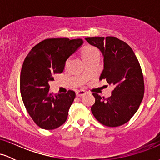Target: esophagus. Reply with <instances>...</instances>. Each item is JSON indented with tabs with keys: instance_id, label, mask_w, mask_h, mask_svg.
I'll list each match as a JSON object with an SVG mask.
<instances>
[{
	"instance_id": "esophagus-1",
	"label": "esophagus",
	"mask_w": 160,
	"mask_h": 160,
	"mask_svg": "<svg viewBox=\"0 0 160 160\" xmlns=\"http://www.w3.org/2000/svg\"><path fill=\"white\" fill-rule=\"evenodd\" d=\"M76 95H77V96H78V97L83 96L84 95H86V92L84 90H78L76 92Z\"/></svg>"
}]
</instances>
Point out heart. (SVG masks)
<instances>
[{
	"mask_svg": "<svg viewBox=\"0 0 160 160\" xmlns=\"http://www.w3.org/2000/svg\"><path fill=\"white\" fill-rule=\"evenodd\" d=\"M81 55L82 58L86 62L95 57H99V50L94 46H86L82 49Z\"/></svg>",
	"mask_w": 160,
	"mask_h": 160,
	"instance_id": "b5f03b06",
	"label": "heart"
}]
</instances>
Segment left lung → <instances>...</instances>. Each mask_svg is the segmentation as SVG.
<instances>
[{"label": "left lung", "mask_w": 160, "mask_h": 160, "mask_svg": "<svg viewBox=\"0 0 160 160\" xmlns=\"http://www.w3.org/2000/svg\"><path fill=\"white\" fill-rule=\"evenodd\" d=\"M86 40L103 55L100 80L105 79L114 86L108 98L92 93L95 98L91 108L92 114L104 126H122L136 113L144 97V78L138 60L127 43L114 37H93Z\"/></svg>", "instance_id": "1"}]
</instances>
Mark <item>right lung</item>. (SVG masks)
<instances>
[{"label":"right lung","mask_w":160,"mask_h":160,"mask_svg":"<svg viewBox=\"0 0 160 160\" xmlns=\"http://www.w3.org/2000/svg\"><path fill=\"white\" fill-rule=\"evenodd\" d=\"M83 43L82 39L49 38L40 42L29 52L20 75V92L28 113L43 129L58 128L67 120L75 92L53 95L49 82L61 74L65 62Z\"/></svg>","instance_id":"right-lung-1"}]
</instances>
